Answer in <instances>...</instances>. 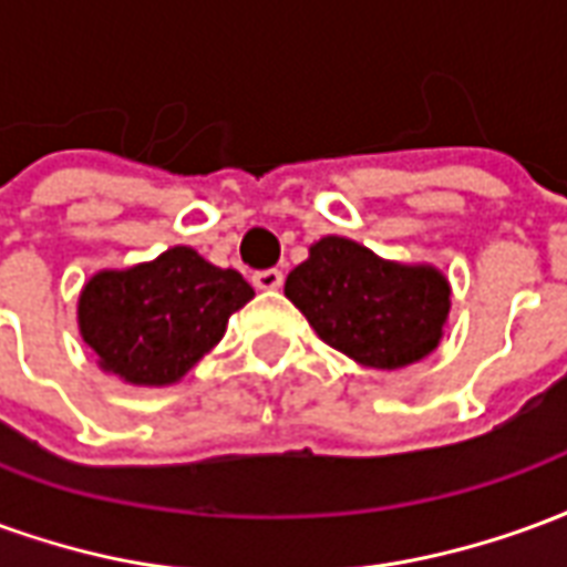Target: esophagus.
<instances>
[{
	"label": "esophagus",
	"mask_w": 567,
	"mask_h": 567,
	"mask_svg": "<svg viewBox=\"0 0 567 567\" xmlns=\"http://www.w3.org/2000/svg\"><path fill=\"white\" fill-rule=\"evenodd\" d=\"M251 282H255V288H260V291H276V288L282 285V270H260L251 276Z\"/></svg>",
	"instance_id": "obj_1"
}]
</instances>
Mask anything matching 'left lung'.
<instances>
[{
  "mask_svg": "<svg viewBox=\"0 0 567 567\" xmlns=\"http://www.w3.org/2000/svg\"><path fill=\"white\" fill-rule=\"evenodd\" d=\"M321 340L358 364L398 370L437 349L450 282L431 264H398L346 236H324L285 279Z\"/></svg>",
  "mask_w": 567,
  "mask_h": 567,
  "instance_id": "8db88e82",
  "label": "left lung"
}]
</instances>
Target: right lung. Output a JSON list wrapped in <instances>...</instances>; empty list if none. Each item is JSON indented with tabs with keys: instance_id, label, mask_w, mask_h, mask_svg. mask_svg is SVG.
Listing matches in <instances>:
<instances>
[{
	"instance_id": "obj_1",
	"label": "right lung",
	"mask_w": 567,
	"mask_h": 567,
	"mask_svg": "<svg viewBox=\"0 0 567 567\" xmlns=\"http://www.w3.org/2000/svg\"><path fill=\"white\" fill-rule=\"evenodd\" d=\"M251 297L236 270L175 246L148 264L96 272L79 297V331L105 373L161 389L218 346Z\"/></svg>"
}]
</instances>
